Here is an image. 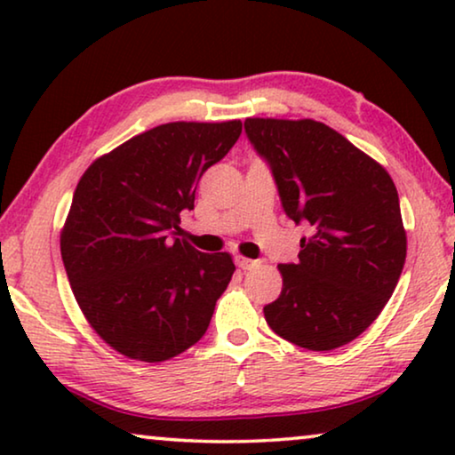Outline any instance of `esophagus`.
<instances>
[{
	"mask_svg": "<svg viewBox=\"0 0 455 455\" xmlns=\"http://www.w3.org/2000/svg\"><path fill=\"white\" fill-rule=\"evenodd\" d=\"M235 265H238L242 271H248V269H252V267H257V260L246 259V257H235Z\"/></svg>",
	"mask_w": 455,
	"mask_h": 455,
	"instance_id": "esophagus-1",
	"label": "esophagus"
}]
</instances>
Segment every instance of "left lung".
<instances>
[{
  "label": "left lung",
  "instance_id": "1",
  "mask_svg": "<svg viewBox=\"0 0 455 455\" xmlns=\"http://www.w3.org/2000/svg\"><path fill=\"white\" fill-rule=\"evenodd\" d=\"M244 132L285 215L310 223L296 263L279 265L283 288L263 308L267 325L307 350L350 344L387 304L406 260L394 180L321 122L248 117Z\"/></svg>",
  "mask_w": 455,
  "mask_h": 455
}]
</instances>
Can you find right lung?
Instances as JSON below:
<instances>
[{
    "instance_id": "1",
    "label": "right lung",
    "mask_w": 455,
    "mask_h": 455,
    "mask_svg": "<svg viewBox=\"0 0 455 455\" xmlns=\"http://www.w3.org/2000/svg\"><path fill=\"white\" fill-rule=\"evenodd\" d=\"M242 122H172L97 159L74 190L61 260L86 321L142 363L170 360L207 331L235 267L178 235L204 172L240 139Z\"/></svg>"
}]
</instances>
